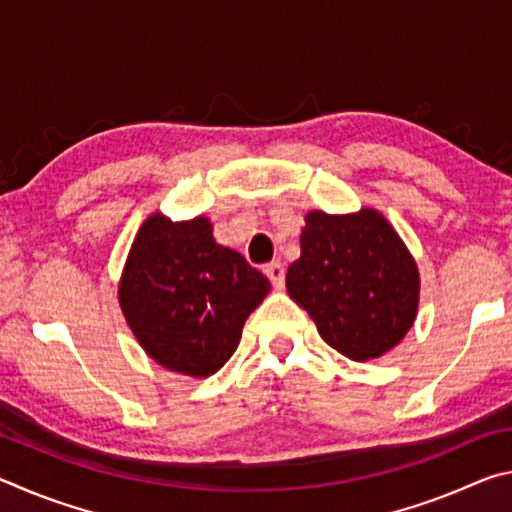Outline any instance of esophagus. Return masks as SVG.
<instances>
[{"mask_svg": "<svg viewBox=\"0 0 512 512\" xmlns=\"http://www.w3.org/2000/svg\"><path fill=\"white\" fill-rule=\"evenodd\" d=\"M264 273L268 280H271V284L275 289H282L284 287V266L280 262H271L264 266Z\"/></svg>", "mask_w": 512, "mask_h": 512, "instance_id": "34e87169", "label": "esophagus"}]
</instances>
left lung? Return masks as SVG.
<instances>
[{
    "label": "left lung",
    "instance_id": "left-lung-1",
    "mask_svg": "<svg viewBox=\"0 0 512 512\" xmlns=\"http://www.w3.org/2000/svg\"><path fill=\"white\" fill-rule=\"evenodd\" d=\"M287 291L327 345L352 361H370L411 329L420 273L393 225L372 207L354 214L314 210L305 216Z\"/></svg>",
    "mask_w": 512,
    "mask_h": 512
}]
</instances>
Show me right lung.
<instances>
[{"instance_id": "add662e5", "label": "right lung", "mask_w": 512, "mask_h": 512, "mask_svg": "<svg viewBox=\"0 0 512 512\" xmlns=\"http://www.w3.org/2000/svg\"><path fill=\"white\" fill-rule=\"evenodd\" d=\"M271 282L237 250L216 244L207 216L142 223L119 280L137 343L162 368L210 377L235 354L246 318Z\"/></svg>"}]
</instances>
